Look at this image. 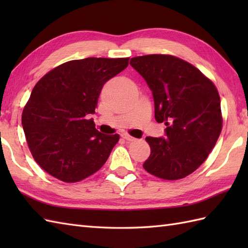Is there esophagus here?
Instances as JSON below:
<instances>
[{
	"instance_id": "esophagus-1",
	"label": "esophagus",
	"mask_w": 248,
	"mask_h": 248,
	"mask_svg": "<svg viewBox=\"0 0 248 248\" xmlns=\"http://www.w3.org/2000/svg\"><path fill=\"white\" fill-rule=\"evenodd\" d=\"M121 138H123V139L125 140H128V141H134V140H136L135 138H133V136H131V135H129V134H127V133H123V134H121Z\"/></svg>"
}]
</instances>
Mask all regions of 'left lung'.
I'll return each mask as SVG.
<instances>
[{
    "instance_id": "1",
    "label": "left lung",
    "mask_w": 248,
    "mask_h": 248,
    "mask_svg": "<svg viewBox=\"0 0 248 248\" xmlns=\"http://www.w3.org/2000/svg\"><path fill=\"white\" fill-rule=\"evenodd\" d=\"M130 65L151 89L155 120L166 125L164 138H146L151 152L143 167L164 180L188 176L207 159L222 131L217 87L176 56H138Z\"/></svg>"
}]
</instances>
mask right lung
I'll return each mask as SVG.
<instances>
[{"label":"right lung","instance_id":"add662e5","mask_svg":"<svg viewBox=\"0 0 248 248\" xmlns=\"http://www.w3.org/2000/svg\"><path fill=\"white\" fill-rule=\"evenodd\" d=\"M128 65L129 57L70 61L36 84L23 109L22 127L31 155L44 170L73 183L104 165L119 135L100 133L88 117L104 84Z\"/></svg>","mask_w":248,"mask_h":248}]
</instances>
